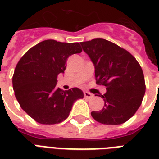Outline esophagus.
<instances>
[{"label": "esophagus", "mask_w": 159, "mask_h": 159, "mask_svg": "<svg viewBox=\"0 0 159 159\" xmlns=\"http://www.w3.org/2000/svg\"><path fill=\"white\" fill-rule=\"evenodd\" d=\"M84 97L87 98H91L93 97V93H91L89 92H87V91L84 92Z\"/></svg>", "instance_id": "1"}]
</instances>
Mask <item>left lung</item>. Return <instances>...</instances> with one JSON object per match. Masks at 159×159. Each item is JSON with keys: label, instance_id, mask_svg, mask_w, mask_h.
<instances>
[{"label": "left lung", "instance_id": "8db88e82", "mask_svg": "<svg viewBox=\"0 0 159 159\" xmlns=\"http://www.w3.org/2000/svg\"><path fill=\"white\" fill-rule=\"evenodd\" d=\"M94 65L96 84L106 87L103 108L91 116L104 125H120L134 115L145 93L144 73L128 51L104 39L80 43Z\"/></svg>", "mask_w": 159, "mask_h": 159}]
</instances>
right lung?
<instances>
[{
    "label": "right lung",
    "instance_id": "1",
    "mask_svg": "<svg viewBox=\"0 0 159 159\" xmlns=\"http://www.w3.org/2000/svg\"><path fill=\"white\" fill-rule=\"evenodd\" d=\"M79 43H61L48 39L34 46L20 58L12 84L21 108L35 121L54 125L69 116L74 102L83 98L82 90L57 88L59 74L64 73L67 59L80 53Z\"/></svg>",
    "mask_w": 159,
    "mask_h": 159
}]
</instances>
